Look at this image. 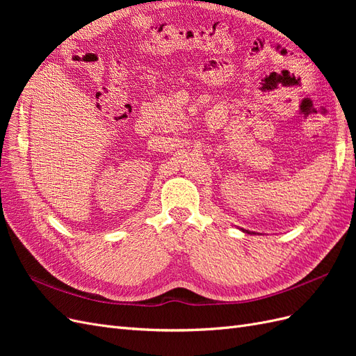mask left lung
Masks as SVG:
<instances>
[{"mask_svg": "<svg viewBox=\"0 0 356 356\" xmlns=\"http://www.w3.org/2000/svg\"><path fill=\"white\" fill-rule=\"evenodd\" d=\"M243 230V229H242ZM243 232H246V233H250V232H248V230H243Z\"/></svg>", "mask_w": 356, "mask_h": 356, "instance_id": "left-lung-1", "label": "left lung"}]
</instances>
